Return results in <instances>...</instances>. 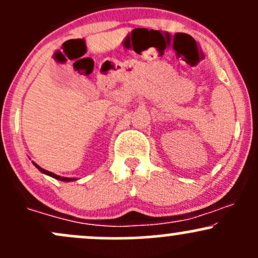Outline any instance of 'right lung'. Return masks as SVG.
<instances>
[{"label": "right lung", "mask_w": 258, "mask_h": 258, "mask_svg": "<svg viewBox=\"0 0 258 258\" xmlns=\"http://www.w3.org/2000/svg\"><path fill=\"white\" fill-rule=\"evenodd\" d=\"M33 164L36 165V167L38 168V169L40 170V172H42V173H44V174H48V175H50V177H53L54 179H58V180H63V181H70V180H74V178H64V177H59V175L54 174V173H51V172H48V170L43 169V168H40L39 165H37L36 163H33Z\"/></svg>", "instance_id": "add662e5"}]
</instances>
